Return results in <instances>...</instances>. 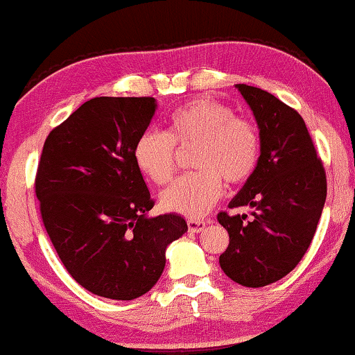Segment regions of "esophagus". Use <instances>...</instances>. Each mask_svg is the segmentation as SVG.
Wrapping results in <instances>:
<instances>
[{
	"label": "esophagus",
	"mask_w": 355,
	"mask_h": 355,
	"mask_svg": "<svg viewBox=\"0 0 355 355\" xmlns=\"http://www.w3.org/2000/svg\"><path fill=\"white\" fill-rule=\"evenodd\" d=\"M205 226H207V223H205L204 220H189L188 221L189 232H200V231H204Z\"/></svg>",
	"instance_id": "34e87169"
}]
</instances>
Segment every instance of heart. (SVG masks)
Returning <instances> with one entry per match:
<instances>
[{"instance_id":"1","label":"heart","mask_w":355,"mask_h":355,"mask_svg":"<svg viewBox=\"0 0 355 355\" xmlns=\"http://www.w3.org/2000/svg\"><path fill=\"white\" fill-rule=\"evenodd\" d=\"M196 144L193 167L161 194V205L187 218L207 214L228 183H241L255 171L260 140L250 121L234 116L230 107L211 98H196L177 108L167 119V132L146 129L134 146L135 166L156 184L175 172V145Z\"/></svg>"}]
</instances>
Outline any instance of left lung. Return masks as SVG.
I'll list each match as a JSON object with an SVG mask.
<instances>
[{"label": "left lung", "instance_id": "obj_1", "mask_svg": "<svg viewBox=\"0 0 355 355\" xmlns=\"http://www.w3.org/2000/svg\"><path fill=\"white\" fill-rule=\"evenodd\" d=\"M260 130V157L228 207L247 215L218 214L230 245L220 266L244 287H264L292 271L311 245L327 198L324 166L301 116L263 89L236 84Z\"/></svg>", "mask_w": 355, "mask_h": 355}]
</instances>
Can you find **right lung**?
<instances>
[{
  "label": "right lung",
  "instance_id": "right-lung-1",
  "mask_svg": "<svg viewBox=\"0 0 355 355\" xmlns=\"http://www.w3.org/2000/svg\"><path fill=\"white\" fill-rule=\"evenodd\" d=\"M153 97H95L47 135L36 173L42 223L71 277L110 300L155 287L183 216H150L155 202L134 146L150 125Z\"/></svg>",
  "mask_w": 355,
  "mask_h": 355
}]
</instances>
